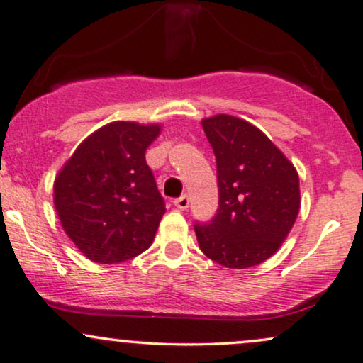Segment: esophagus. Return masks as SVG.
<instances>
[{"label": "esophagus", "instance_id": "esophagus-1", "mask_svg": "<svg viewBox=\"0 0 363 363\" xmlns=\"http://www.w3.org/2000/svg\"><path fill=\"white\" fill-rule=\"evenodd\" d=\"M173 205H174V207H177L178 210H186V208H189V205H190L189 196H186V195H182L180 199L174 200Z\"/></svg>", "mask_w": 363, "mask_h": 363}]
</instances>
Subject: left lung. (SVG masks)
<instances>
[{
    "label": "left lung",
    "mask_w": 363,
    "mask_h": 363,
    "mask_svg": "<svg viewBox=\"0 0 363 363\" xmlns=\"http://www.w3.org/2000/svg\"><path fill=\"white\" fill-rule=\"evenodd\" d=\"M217 158L218 210L195 225L202 252L230 269H247L283 245L299 213V177L261 129L230 114L202 119Z\"/></svg>",
    "instance_id": "obj_1"
}]
</instances>
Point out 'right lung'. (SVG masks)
<instances>
[{
  "mask_svg": "<svg viewBox=\"0 0 363 363\" xmlns=\"http://www.w3.org/2000/svg\"><path fill=\"white\" fill-rule=\"evenodd\" d=\"M160 133L161 124L114 121L89 134L57 173V216L91 261L118 264L153 244L167 208L145 153Z\"/></svg>",
  "mask_w": 363,
  "mask_h": 363,
  "instance_id": "obj_1",
  "label": "right lung"
}]
</instances>
